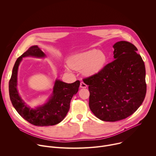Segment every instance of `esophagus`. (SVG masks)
I'll return each mask as SVG.
<instances>
[{
  "mask_svg": "<svg viewBox=\"0 0 156 156\" xmlns=\"http://www.w3.org/2000/svg\"><path fill=\"white\" fill-rule=\"evenodd\" d=\"M80 86L81 88H86V87H87V85L84 82H81Z\"/></svg>",
  "mask_w": 156,
  "mask_h": 156,
  "instance_id": "1",
  "label": "esophagus"
}]
</instances>
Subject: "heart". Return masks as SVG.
Here are the masks:
<instances>
[{"label":"heart","mask_w":156,"mask_h":156,"mask_svg":"<svg viewBox=\"0 0 156 156\" xmlns=\"http://www.w3.org/2000/svg\"><path fill=\"white\" fill-rule=\"evenodd\" d=\"M106 62L105 54L96 49H91L75 54L69 58L70 68L82 70L87 76L94 75L99 72Z\"/></svg>","instance_id":"heart-1"}]
</instances>
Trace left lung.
<instances>
[{"label": "left lung", "mask_w": 156, "mask_h": 156, "mask_svg": "<svg viewBox=\"0 0 156 156\" xmlns=\"http://www.w3.org/2000/svg\"><path fill=\"white\" fill-rule=\"evenodd\" d=\"M114 60L83 79L90 91L89 106L99 119L116 122L132 115L146 93L144 63L137 48L127 41L113 46Z\"/></svg>", "instance_id": "left-lung-1"}]
</instances>
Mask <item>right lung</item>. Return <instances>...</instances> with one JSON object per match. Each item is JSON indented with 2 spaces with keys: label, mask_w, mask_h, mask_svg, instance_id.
Here are the masks:
<instances>
[{
  "label": "right lung",
  "mask_w": 156,
  "mask_h": 156,
  "mask_svg": "<svg viewBox=\"0 0 156 156\" xmlns=\"http://www.w3.org/2000/svg\"><path fill=\"white\" fill-rule=\"evenodd\" d=\"M27 57L44 58L46 55L37 46H33L17 58L9 81V95L12 104L22 117L34 125L45 126L58 124L67 114L71 99L78 91L80 82L77 80L73 83H66L57 79L52 93L47 102L35 108H31L21 99L17 90L18 66L22 58Z\"/></svg>",
  "instance_id": "1"
}]
</instances>
